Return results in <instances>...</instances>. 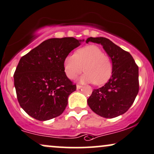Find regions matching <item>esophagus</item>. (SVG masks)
I'll return each instance as SVG.
<instances>
[{"mask_svg": "<svg viewBox=\"0 0 154 154\" xmlns=\"http://www.w3.org/2000/svg\"><path fill=\"white\" fill-rule=\"evenodd\" d=\"M81 87H82V86H81V85H79V84L76 85V88L77 89H80V88H81Z\"/></svg>", "mask_w": 154, "mask_h": 154, "instance_id": "esophagus-1", "label": "esophagus"}]
</instances>
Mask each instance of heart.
I'll use <instances>...</instances> for the list:
<instances>
[{
    "label": "heart",
    "instance_id": "1",
    "mask_svg": "<svg viewBox=\"0 0 154 154\" xmlns=\"http://www.w3.org/2000/svg\"><path fill=\"white\" fill-rule=\"evenodd\" d=\"M63 68L68 79H74L83 71L79 78L81 83L102 85L109 81L113 71V62L109 56L104 55L99 47L86 45L69 55L64 59Z\"/></svg>",
    "mask_w": 154,
    "mask_h": 154
}]
</instances>
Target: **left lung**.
Masks as SVG:
<instances>
[{
  "mask_svg": "<svg viewBox=\"0 0 154 154\" xmlns=\"http://www.w3.org/2000/svg\"><path fill=\"white\" fill-rule=\"evenodd\" d=\"M86 42L101 45L113 62L111 77L103 86L93 91L88 105L94 113L106 119L123 114L139 90L138 66L129 53L106 38L90 37Z\"/></svg>",
  "mask_w": 154,
  "mask_h": 154,
  "instance_id": "left-lung-1",
  "label": "left lung"
}]
</instances>
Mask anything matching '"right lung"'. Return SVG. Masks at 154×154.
I'll return each instance as SVG.
<instances>
[{
	"mask_svg": "<svg viewBox=\"0 0 154 154\" xmlns=\"http://www.w3.org/2000/svg\"><path fill=\"white\" fill-rule=\"evenodd\" d=\"M83 41L50 38L20 58L13 75L14 86L20 107L30 116L47 121L65 110L76 85L66 76L64 59Z\"/></svg>",
	"mask_w": 154,
	"mask_h": 154,
	"instance_id": "1",
	"label": "right lung"
}]
</instances>
